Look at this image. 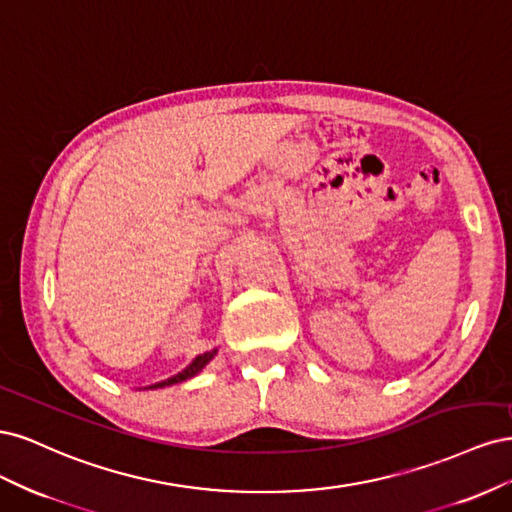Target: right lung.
Listing matches in <instances>:
<instances>
[{
    "instance_id": "1",
    "label": "right lung",
    "mask_w": 512,
    "mask_h": 512,
    "mask_svg": "<svg viewBox=\"0 0 512 512\" xmlns=\"http://www.w3.org/2000/svg\"><path fill=\"white\" fill-rule=\"evenodd\" d=\"M215 354H218V348H213V350H207V352H203V354H198L196 359H194L188 367L179 371V374L170 376V378H166V380H162V382L149 384V386H145V389H147V391H156V389H164V386H173V384H179V382L190 380V378H194L196 374H200V371L205 369V365L213 359Z\"/></svg>"
}]
</instances>
